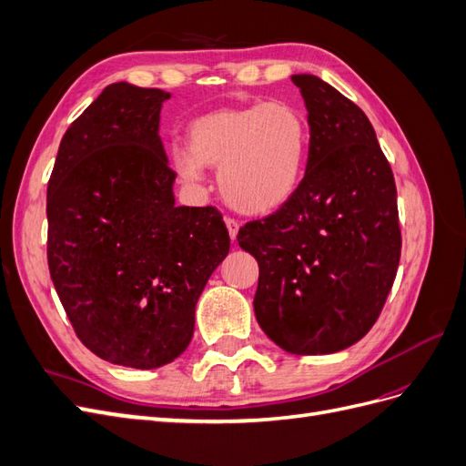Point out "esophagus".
Returning <instances> with one entry per match:
<instances>
[{
    "instance_id": "34e87169",
    "label": "esophagus",
    "mask_w": 466,
    "mask_h": 466,
    "mask_svg": "<svg viewBox=\"0 0 466 466\" xmlns=\"http://www.w3.org/2000/svg\"><path fill=\"white\" fill-rule=\"evenodd\" d=\"M225 225H228V231H229V237L233 238H237V233H238V223L235 221V219H231V218H225Z\"/></svg>"
}]
</instances>
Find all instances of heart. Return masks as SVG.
Here are the masks:
<instances>
[{"label": "heart", "instance_id": "heart-1", "mask_svg": "<svg viewBox=\"0 0 466 466\" xmlns=\"http://www.w3.org/2000/svg\"><path fill=\"white\" fill-rule=\"evenodd\" d=\"M188 149H173V165L187 180H200L204 167H219V190L229 206L266 216L289 204L307 175L311 128L288 103L219 108L196 118Z\"/></svg>", "mask_w": 466, "mask_h": 466}]
</instances>
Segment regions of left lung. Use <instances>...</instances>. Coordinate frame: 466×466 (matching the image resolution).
Wrapping results in <instances>:
<instances>
[{
	"mask_svg": "<svg viewBox=\"0 0 466 466\" xmlns=\"http://www.w3.org/2000/svg\"><path fill=\"white\" fill-rule=\"evenodd\" d=\"M311 151L295 198L248 221L237 241L257 258L255 315L281 350L334 354L371 330L400 260L397 187L365 112L317 76H291Z\"/></svg>",
	"mask_w": 466,
	"mask_h": 466,
	"instance_id": "left-lung-1",
	"label": "left lung"
}]
</instances>
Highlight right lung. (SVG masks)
Listing matches in <instances>:
<instances>
[{"instance_id":"add662e5","label":"right lung","mask_w":466,"mask_h":466,"mask_svg":"<svg viewBox=\"0 0 466 466\" xmlns=\"http://www.w3.org/2000/svg\"><path fill=\"white\" fill-rule=\"evenodd\" d=\"M171 96L120 81L66 130L48 180V268L95 356L155 370L185 351L211 272L229 252L214 206H177L159 137Z\"/></svg>"}]
</instances>
